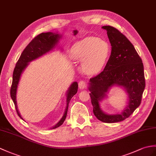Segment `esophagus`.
Here are the masks:
<instances>
[{"mask_svg": "<svg viewBox=\"0 0 156 156\" xmlns=\"http://www.w3.org/2000/svg\"><path fill=\"white\" fill-rule=\"evenodd\" d=\"M78 86H79V88L80 89L86 88V86H87V84H86V81H84V80L80 81L79 83H78Z\"/></svg>", "mask_w": 156, "mask_h": 156, "instance_id": "1", "label": "esophagus"}]
</instances>
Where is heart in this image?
Returning <instances> with one entry per match:
<instances>
[{
	"label": "heart",
	"mask_w": 156,
	"mask_h": 156,
	"mask_svg": "<svg viewBox=\"0 0 156 156\" xmlns=\"http://www.w3.org/2000/svg\"><path fill=\"white\" fill-rule=\"evenodd\" d=\"M110 48L108 43L97 37H87L72 46L70 56L81 62L85 73L92 75L102 69L109 58Z\"/></svg>",
	"instance_id": "obj_1"
}]
</instances>
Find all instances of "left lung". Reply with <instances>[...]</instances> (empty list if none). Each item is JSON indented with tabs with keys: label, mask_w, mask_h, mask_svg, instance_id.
Returning a JSON list of instances; mask_svg holds the SVG:
<instances>
[{
	"label": "left lung",
	"mask_w": 156,
	"mask_h": 156,
	"mask_svg": "<svg viewBox=\"0 0 156 156\" xmlns=\"http://www.w3.org/2000/svg\"><path fill=\"white\" fill-rule=\"evenodd\" d=\"M112 46L108 62L102 72L90 79L89 90L93 112L95 116L105 123L124 120L138 107L146 86L142 60L129 40L118 29L104 26ZM124 87L129 96L128 106L121 114L109 115L100 109L99 102L112 86Z\"/></svg>",
	"instance_id": "obj_1"
}]
</instances>
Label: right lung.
Here are the masks:
<instances>
[{"label": "right lung", "mask_w": 156, "mask_h": 156, "mask_svg": "<svg viewBox=\"0 0 156 156\" xmlns=\"http://www.w3.org/2000/svg\"><path fill=\"white\" fill-rule=\"evenodd\" d=\"M73 32L74 35H76L78 33V31L74 30ZM60 37L61 36L59 34L53 33V32H50L41 33L37 35V37L32 40V41L24 48L23 52L21 54L19 60L17 61L16 66L13 71L12 82L11 88H10V96H11L14 106H15L17 114L22 119H23V118L21 117L19 110H18L16 100V90L21 74L23 73L24 70L28 66V62L38 58L42 56L43 54L48 52L50 50H52L57 44ZM78 87V85L76 82L72 83L70 86L69 89L67 91L66 107L63 117L60 120L55 126L51 128V129H55L59 127L64 123L65 119L66 118L68 104H69L72 98L77 93Z\"/></svg>", "instance_id": "right-lung-1"}]
</instances>
